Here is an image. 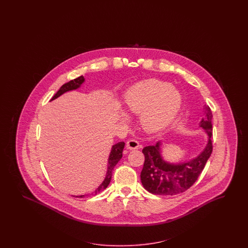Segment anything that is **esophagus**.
<instances>
[{
	"instance_id": "1",
	"label": "esophagus",
	"mask_w": 248,
	"mask_h": 248,
	"mask_svg": "<svg viewBox=\"0 0 248 248\" xmlns=\"http://www.w3.org/2000/svg\"><path fill=\"white\" fill-rule=\"evenodd\" d=\"M126 147L129 150H135V149H138L140 147V143L135 139H130V140H128L127 143H126Z\"/></svg>"
}]
</instances>
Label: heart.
<instances>
[{
    "label": "heart",
    "instance_id": "1",
    "mask_svg": "<svg viewBox=\"0 0 248 248\" xmlns=\"http://www.w3.org/2000/svg\"><path fill=\"white\" fill-rule=\"evenodd\" d=\"M128 113L139 114V123L147 132L168 126L180 111L182 95L175 87L158 79H147L128 88L124 95ZM127 120V115L122 113Z\"/></svg>",
    "mask_w": 248,
    "mask_h": 248
}]
</instances>
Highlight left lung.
Returning <instances> with one entry per match:
<instances>
[{
    "instance_id": "obj_1",
    "label": "left lung",
    "mask_w": 248,
    "mask_h": 248,
    "mask_svg": "<svg viewBox=\"0 0 248 248\" xmlns=\"http://www.w3.org/2000/svg\"><path fill=\"white\" fill-rule=\"evenodd\" d=\"M212 117L209 106H205L199 127L205 131L208 141L201 154L190 161L178 164L166 162L161 154V142L143 148L144 164L140 176L145 190L154 195H174L186 192L195 184L213 151Z\"/></svg>"
}]
</instances>
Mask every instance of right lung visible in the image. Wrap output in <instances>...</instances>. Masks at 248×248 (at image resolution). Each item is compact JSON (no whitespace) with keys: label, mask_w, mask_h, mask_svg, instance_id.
<instances>
[{"label":"right lung","mask_w":248,"mask_h":248,"mask_svg":"<svg viewBox=\"0 0 248 248\" xmlns=\"http://www.w3.org/2000/svg\"><path fill=\"white\" fill-rule=\"evenodd\" d=\"M84 82V77L83 75L75 78L74 80L68 82V83H64L62 87H61L59 91L53 95V98L51 101H53L54 99L59 97L62 93L69 92V91L76 90L78 89ZM124 144L125 143L124 142H119V143H115L112 146V150L110 152V155L108 158V165H107V172H106V175H105V180L103 181V183L98 186L93 193H91V195H95L99 194L100 192L104 191L105 188L107 187L111 182V178H112V173H113V168L114 166L117 165V163L120 161L121 158L123 156V150L124 148ZM84 195H79L76 197H83Z\"/></svg>","instance_id":"obj_1"}]
</instances>
